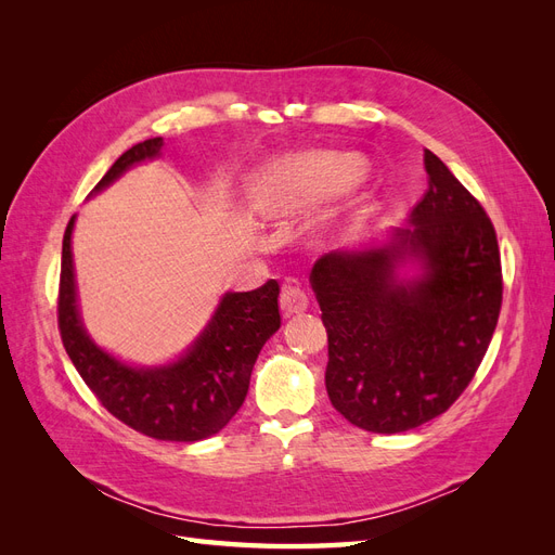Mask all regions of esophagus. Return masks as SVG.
<instances>
[{
  "instance_id": "esophagus-1",
  "label": "esophagus",
  "mask_w": 555,
  "mask_h": 555,
  "mask_svg": "<svg viewBox=\"0 0 555 555\" xmlns=\"http://www.w3.org/2000/svg\"><path fill=\"white\" fill-rule=\"evenodd\" d=\"M310 306V296L296 287V284H284V289L280 294V308L284 310V314H296L304 312Z\"/></svg>"
}]
</instances>
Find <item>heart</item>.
<instances>
[{
  "label": "heart",
  "instance_id": "1",
  "mask_svg": "<svg viewBox=\"0 0 555 555\" xmlns=\"http://www.w3.org/2000/svg\"><path fill=\"white\" fill-rule=\"evenodd\" d=\"M363 176L351 153H304L266 166L251 188V206L268 222H289L349 192Z\"/></svg>",
  "mask_w": 555,
  "mask_h": 555
}]
</instances>
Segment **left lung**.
<instances>
[{"mask_svg":"<svg viewBox=\"0 0 555 555\" xmlns=\"http://www.w3.org/2000/svg\"><path fill=\"white\" fill-rule=\"evenodd\" d=\"M410 227L379 247L328 251L310 273L328 333L326 391L349 424L402 433L447 412L473 382L502 306L495 229L440 157ZM412 260L416 279L397 266Z\"/></svg>","mask_w":555,"mask_h":555,"instance_id":"8db88e82","label":"left lung"}]
</instances>
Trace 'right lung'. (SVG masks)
Masks as SVG:
<instances>
[{
	"mask_svg": "<svg viewBox=\"0 0 555 555\" xmlns=\"http://www.w3.org/2000/svg\"><path fill=\"white\" fill-rule=\"evenodd\" d=\"M162 145L157 137L129 147L92 192L108 188L133 164L155 159ZM74 220L62 241L57 326L82 382L115 418L147 438L196 442L220 433L243 405L261 347L280 328V284L268 280L255 292L224 294L204 333L178 361L133 367L96 347L80 322L72 259Z\"/></svg>",
	"mask_w": 555,
	"mask_h": 555,
	"instance_id": "1",
	"label": "right lung"
}]
</instances>
